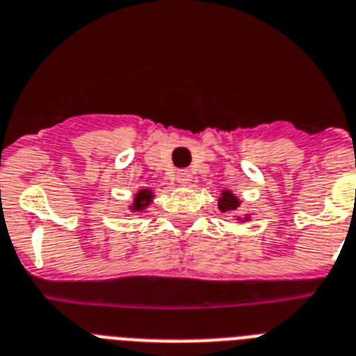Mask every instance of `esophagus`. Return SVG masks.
Here are the masks:
<instances>
[{
	"mask_svg": "<svg viewBox=\"0 0 356 356\" xmlns=\"http://www.w3.org/2000/svg\"><path fill=\"white\" fill-rule=\"evenodd\" d=\"M190 179H192V175H190L186 170H179V172L175 173V181H177L179 184H188L190 183Z\"/></svg>",
	"mask_w": 356,
	"mask_h": 356,
	"instance_id": "1",
	"label": "esophagus"
}]
</instances>
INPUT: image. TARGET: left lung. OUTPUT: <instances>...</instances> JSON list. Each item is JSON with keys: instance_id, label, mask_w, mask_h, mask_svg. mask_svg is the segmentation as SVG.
<instances>
[{"instance_id": "obj_1", "label": "left lung", "mask_w": 356, "mask_h": 356, "mask_svg": "<svg viewBox=\"0 0 356 356\" xmlns=\"http://www.w3.org/2000/svg\"><path fill=\"white\" fill-rule=\"evenodd\" d=\"M239 204H241V201L236 197V193H232V190H223L221 195H219L218 208L221 210V212H236V210L239 208ZM236 219L241 221V223H245V221H248L250 218L245 216V218H236Z\"/></svg>"}]
</instances>
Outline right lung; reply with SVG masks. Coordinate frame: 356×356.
Here are the masks:
<instances>
[{"instance_id":"obj_1","label":"right lung","mask_w":356,"mask_h":356,"mask_svg":"<svg viewBox=\"0 0 356 356\" xmlns=\"http://www.w3.org/2000/svg\"><path fill=\"white\" fill-rule=\"evenodd\" d=\"M153 199V192L152 190H138L137 193H135V197H133V203H131V212H143L144 208L148 207L149 203H152Z\"/></svg>"}]
</instances>
